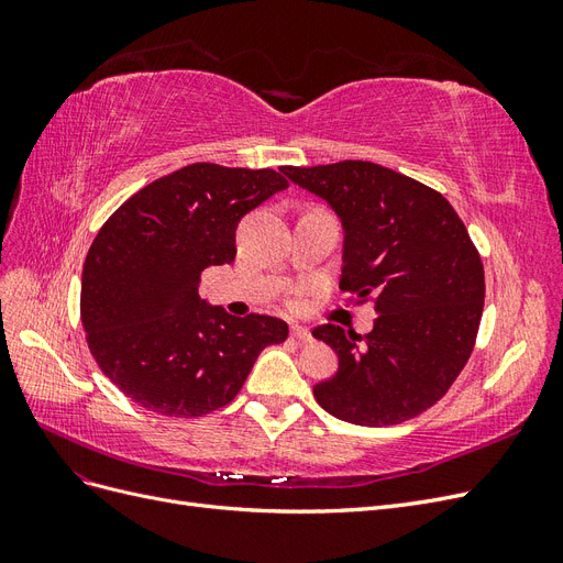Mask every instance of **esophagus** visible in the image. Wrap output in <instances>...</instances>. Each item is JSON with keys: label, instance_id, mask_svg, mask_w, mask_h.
I'll return each mask as SVG.
<instances>
[{"label": "esophagus", "instance_id": "esophagus-1", "mask_svg": "<svg viewBox=\"0 0 563 563\" xmlns=\"http://www.w3.org/2000/svg\"><path fill=\"white\" fill-rule=\"evenodd\" d=\"M291 338L298 340V343H310L312 340V333L305 329V327H291Z\"/></svg>", "mask_w": 563, "mask_h": 563}]
</instances>
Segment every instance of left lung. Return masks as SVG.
Returning <instances> with one entry per match:
<instances>
[{
  "label": "left lung",
  "mask_w": 563,
  "mask_h": 563,
  "mask_svg": "<svg viewBox=\"0 0 563 563\" xmlns=\"http://www.w3.org/2000/svg\"><path fill=\"white\" fill-rule=\"evenodd\" d=\"M343 223L340 291L373 302V331L333 323L312 335L338 354V373L314 385L331 416L385 428L428 411L474 350L484 312V265L444 195L380 164L345 159L282 166Z\"/></svg>",
  "instance_id": "left-lung-1"
}]
</instances>
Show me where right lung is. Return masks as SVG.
Returning a JSON list of instances; mask_svg holds the SVG:
<instances>
[{
  "label": "right lung",
  "mask_w": 563,
  "mask_h": 563,
  "mask_svg": "<svg viewBox=\"0 0 563 563\" xmlns=\"http://www.w3.org/2000/svg\"><path fill=\"white\" fill-rule=\"evenodd\" d=\"M288 180L199 162L129 197L81 272V323L100 371L147 411L197 418L230 404L286 321L230 317L199 298L201 272L232 263L240 220Z\"/></svg>",
  "instance_id": "obj_1"
}]
</instances>
